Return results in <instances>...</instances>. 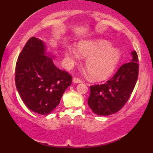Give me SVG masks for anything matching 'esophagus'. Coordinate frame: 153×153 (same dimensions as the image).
Returning <instances> with one entry per match:
<instances>
[{"label":"esophagus","mask_w":153,"mask_h":153,"mask_svg":"<svg viewBox=\"0 0 153 153\" xmlns=\"http://www.w3.org/2000/svg\"><path fill=\"white\" fill-rule=\"evenodd\" d=\"M73 82H74V83H80V82H82V80H80V79L78 78H73Z\"/></svg>","instance_id":"esophagus-1"}]
</instances>
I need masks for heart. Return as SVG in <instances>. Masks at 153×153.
I'll use <instances>...</instances> for the list:
<instances>
[{
  "mask_svg": "<svg viewBox=\"0 0 153 153\" xmlns=\"http://www.w3.org/2000/svg\"><path fill=\"white\" fill-rule=\"evenodd\" d=\"M112 46L106 39L85 40L78 44V50L75 47L67 49L65 55L69 64L78 60L80 56L88 57L85 65L89 76L92 80H101L113 73L120 59L119 50Z\"/></svg>",
  "mask_w": 153,
  "mask_h": 153,
  "instance_id": "obj_1",
  "label": "heart"
}]
</instances>
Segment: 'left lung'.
I'll return each mask as SVG.
<instances>
[{"label": "left lung", "instance_id": "8db88e82", "mask_svg": "<svg viewBox=\"0 0 153 153\" xmlns=\"http://www.w3.org/2000/svg\"><path fill=\"white\" fill-rule=\"evenodd\" d=\"M131 54L129 62L122 65L106 83L90 86L88 104L96 114L108 116L117 113L130 97L137 80L139 71L136 51H132Z\"/></svg>", "mask_w": 153, "mask_h": 153}]
</instances>
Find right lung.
Here are the masks:
<instances>
[{
    "mask_svg": "<svg viewBox=\"0 0 153 153\" xmlns=\"http://www.w3.org/2000/svg\"><path fill=\"white\" fill-rule=\"evenodd\" d=\"M42 40L31 37L16 65V86L23 102L31 111L48 115L59 105L72 82V76L54 64Z\"/></svg>",
    "mask_w": 153,
    "mask_h": 153,
    "instance_id": "obj_1",
    "label": "right lung"
}]
</instances>
